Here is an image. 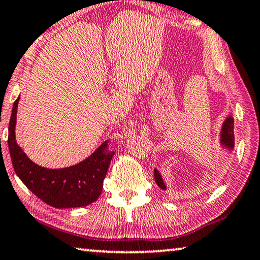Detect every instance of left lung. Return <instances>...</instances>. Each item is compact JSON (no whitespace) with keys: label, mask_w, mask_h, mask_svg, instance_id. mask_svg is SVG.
Returning a JSON list of instances; mask_svg holds the SVG:
<instances>
[{"label":"left lung","mask_w":260,"mask_h":260,"mask_svg":"<svg viewBox=\"0 0 260 260\" xmlns=\"http://www.w3.org/2000/svg\"><path fill=\"white\" fill-rule=\"evenodd\" d=\"M221 143H222V145H224L228 150H233L235 147L234 118L233 117H228L224 121V123H223L222 131H221ZM154 180L161 189H166L165 183H164L160 174H159V172L157 170H154Z\"/></svg>","instance_id":"1"}]
</instances>
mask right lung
<instances>
[{
	"mask_svg": "<svg viewBox=\"0 0 260 260\" xmlns=\"http://www.w3.org/2000/svg\"><path fill=\"white\" fill-rule=\"evenodd\" d=\"M19 98L14 102L9 122L8 145L14 170L22 182L35 195L54 208L85 207L96 201L114 152L107 151L108 142L77 165L50 170L31 161L15 138L16 114Z\"/></svg>",
	"mask_w": 260,
	"mask_h": 260,
	"instance_id": "right-lung-1",
	"label": "right lung"
}]
</instances>
